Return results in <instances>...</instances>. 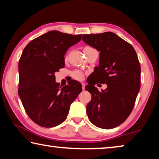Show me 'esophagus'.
Wrapping results in <instances>:
<instances>
[{
	"label": "esophagus",
	"instance_id": "1",
	"mask_svg": "<svg viewBox=\"0 0 159 159\" xmlns=\"http://www.w3.org/2000/svg\"><path fill=\"white\" fill-rule=\"evenodd\" d=\"M81 85H82V89H83V90H85V83H83Z\"/></svg>",
	"mask_w": 159,
	"mask_h": 159
}]
</instances>
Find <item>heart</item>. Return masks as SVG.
<instances>
[{"label":"heart","instance_id":"1","mask_svg":"<svg viewBox=\"0 0 159 159\" xmlns=\"http://www.w3.org/2000/svg\"><path fill=\"white\" fill-rule=\"evenodd\" d=\"M91 49H93V48L90 47V46H86L84 48V49H83V52H85L86 51L91 50ZM68 57H69V55H66L65 60H68ZM71 75H72V77H73L74 79L78 80H83V79L84 78V76H85L84 73H83V72L81 71H79V70H75V71L72 72Z\"/></svg>","mask_w":159,"mask_h":159}]
</instances>
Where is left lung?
Returning a JSON list of instances; mask_svg holds the SVG:
<instances>
[{
  "instance_id": "8db88e82",
  "label": "left lung",
  "mask_w": 159,
  "mask_h": 159,
  "mask_svg": "<svg viewBox=\"0 0 159 159\" xmlns=\"http://www.w3.org/2000/svg\"><path fill=\"white\" fill-rule=\"evenodd\" d=\"M83 41L100 52L99 64L91 74L96 80L85 90L92 98L86 107L90 122L111 129L121 124L130 114L140 88V64L133 47L112 32L83 34ZM98 82L107 88L101 92Z\"/></svg>"
}]
</instances>
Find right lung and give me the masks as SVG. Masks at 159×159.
<instances>
[{
  "instance_id": "add662e5",
  "label": "right lung",
  "mask_w": 159,
  "mask_h": 159,
  "mask_svg": "<svg viewBox=\"0 0 159 159\" xmlns=\"http://www.w3.org/2000/svg\"><path fill=\"white\" fill-rule=\"evenodd\" d=\"M82 35L50 31L29 42L19 61L18 94L29 117L40 126L52 128L66 120L70 105L82 91L71 80L61 88L55 73L64 67V55Z\"/></svg>"
}]
</instances>
